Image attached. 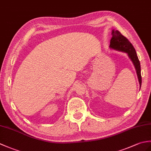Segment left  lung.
Listing matches in <instances>:
<instances>
[{
  "mask_svg": "<svg viewBox=\"0 0 151 151\" xmlns=\"http://www.w3.org/2000/svg\"><path fill=\"white\" fill-rule=\"evenodd\" d=\"M109 47L114 50L127 52L128 56L132 60L134 65L136 73H137L139 86L142 85L141 67L138 58L137 54L132 44L129 42L127 38L122 35L120 31L113 29L112 31V38L110 41Z\"/></svg>",
  "mask_w": 151,
  "mask_h": 151,
  "instance_id": "8db88e82",
  "label": "left lung"
}]
</instances>
